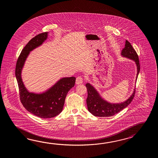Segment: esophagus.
<instances>
[{"mask_svg":"<svg viewBox=\"0 0 158 158\" xmlns=\"http://www.w3.org/2000/svg\"><path fill=\"white\" fill-rule=\"evenodd\" d=\"M83 82V79L81 77H78L76 78V84L77 85H79V84H82Z\"/></svg>","mask_w":158,"mask_h":158,"instance_id":"esophagus-1","label":"esophagus"}]
</instances>
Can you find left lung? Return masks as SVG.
Wrapping results in <instances>:
<instances>
[{
    "label": "left lung",
    "instance_id": "obj_1",
    "mask_svg": "<svg viewBox=\"0 0 158 158\" xmlns=\"http://www.w3.org/2000/svg\"><path fill=\"white\" fill-rule=\"evenodd\" d=\"M121 55L134 61L137 66V79L138 73L140 71V64L139 58L137 52L132 47L131 44L128 40L125 41V47L122 50ZM87 88V98L86 99L87 109L91 114L95 116L99 117H110L118 114L120 111L127 107L130 104L134 98L135 88L130 97L126 101L119 103H112L106 101L101 97L99 92L95 87L89 83L85 85Z\"/></svg>",
    "mask_w": 158,
    "mask_h": 158
}]
</instances>
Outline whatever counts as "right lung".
<instances>
[{"label": "right lung", "mask_w": 158, "mask_h": 158, "mask_svg": "<svg viewBox=\"0 0 158 158\" xmlns=\"http://www.w3.org/2000/svg\"><path fill=\"white\" fill-rule=\"evenodd\" d=\"M48 32L40 34L27 44L18 58L15 69L20 100L24 107L31 114L42 118L57 116L63 110L68 91L73 87L76 78L63 77L42 93L30 92L24 85L21 72L30 52L41 46L48 37Z\"/></svg>", "instance_id": "right-lung-1"}]
</instances>
